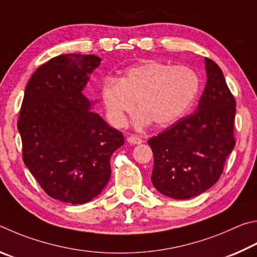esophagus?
I'll use <instances>...</instances> for the list:
<instances>
[{"mask_svg": "<svg viewBox=\"0 0 257 257\" xmlns=\"http://www.w3.org/2000/svg\"><path fill=\"white\" fill-rule=\"evenodd\" d=\"M127 142L131 143V145H140V143H142V139L137 136H130L127 138Z\"/></svg>", "mask_w": 257, "mask_h": 257, "instance_id": "esophagus-1", "label": "esophagus"}]
</instances>
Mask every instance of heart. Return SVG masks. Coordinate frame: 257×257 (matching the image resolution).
I'll return each instance as SVG.
<instances>
[{"label": "heart", "instance_id": "heart-1", "mask_svg": "<svg viewBox=\"0 0 257 257\" xmlns=\"http://www.w3.org/2000/svg\"><path fill=\"white\" fill-rule=\"evenodd\" d=\"M200 79L187 66H172L148 61L133 66L118 80L107 78L100 87V96L108 119L123 126L126 117L137 106L138 120L165 126L185 114L199 93Z\"/></svg>", "mask_w": 257, "mask_h": 257}]
</instances>
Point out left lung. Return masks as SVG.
Returning a JSON list of instances; mask_svg holds the SVG:
<instances>
[{
	"label": "left lung",
	"instance_id": "1",
	"mask_svg": "<svg viewBox=\"0 0 257 257\" xmlns=\"http://www.w3.org/2000/svg\"><path fill=\"white\" fill-rule=\"evenodd\" d=\"M204 60L208 80L197 110L148 141L155 159L152 184L172 199H190L217 183L236 145V100L217 63Z\"/></svg>",
	"mask_w": 257,
	"mask_h": 257
}]
</instances>
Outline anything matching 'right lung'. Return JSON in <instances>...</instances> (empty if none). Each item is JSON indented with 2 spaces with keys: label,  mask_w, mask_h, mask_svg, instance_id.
Returning <instances> with one entry per match:
<instances>
[{
  "label": "right lung",
  "mask_w": 257,
  "mask_h": 257,
  "mask_svg": "<svg viewBox=\"0 0 257 257\" xmlns=\"http://www.w3.org/2000/svg\"><path fill=\"white\" fill-rule=\"evenodd\" d=\"M96 55L66 54L40 65L31 75L18 130L22 159L53 199L83 204L109 181L110 157L124 145L82 94L88 74L100 64Z\"/></svg>",
  "instance_id": "1"
}]
</instances>
